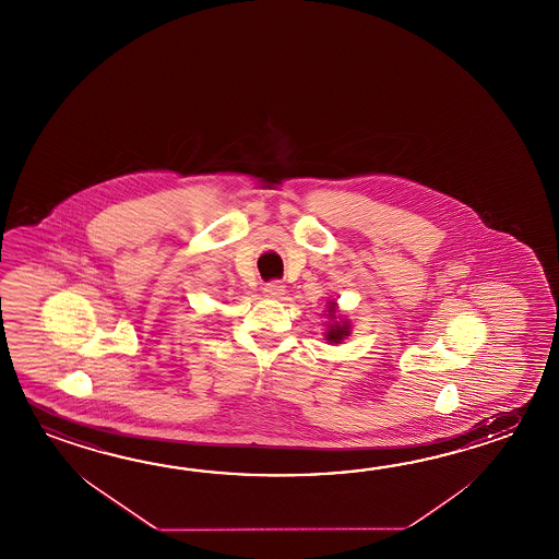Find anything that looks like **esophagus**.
<instances>
[{"label": "esophagus", "mask_w": 559, "mask_h": 559, "mask_svg": "<svg viewBox=\"0 0 559 559\" xmlns=\"http://www.w3.org/2000/svg\"><path fill=\"white\" fill-rule=\"evenodd\" d=\"M286 293V286L281 281H271L264 285V295L269 297L281 298Z\"/></svg>", "instance_id": "34e87169"}]
</instances>
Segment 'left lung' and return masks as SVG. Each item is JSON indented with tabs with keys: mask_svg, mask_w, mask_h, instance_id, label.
<instances>
[{
	"mask_svg": "<svg viewBox=\"0 0 559 559\" xmlns=\"http://www.w3.org/2000/svg\"><path fill=\"white\" fill-rule=\"evenodd\" d=\"M334 302H331V308H329V314H331V319H334ZM348 332H350V326H348V322H334L331 324V329L326 332V341L331 342H341L344 336H348Z\"/></svg>",
	"mask_w": 559,
	"mask_h": 559,
	"instance_id": "left-lung-1",
	"label": "left lung"
}]
</instances>
